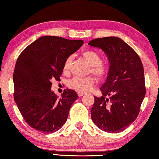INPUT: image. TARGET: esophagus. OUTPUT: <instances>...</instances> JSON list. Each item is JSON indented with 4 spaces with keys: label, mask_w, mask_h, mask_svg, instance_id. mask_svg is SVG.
I'll return each instance as SVG.
<instances>
[{
    "label": "esophagus",
    "mask_w": 159,
    "mask_h": 159,
    "mask_svg": "<svg viewBox=\"0 0 159 159\" xmlns=\"http://www.w3.org/2000/svg\"><path fill=\"white\" fill-rule=\"evenodd\" d=\"M85 92H77L78 96H79V97L83 96L84 94H85Z\"/></svg>",
    "instance_id": "34e87169"
}]
</instances>
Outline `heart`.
I'll list each match as a JSON object with an SVG mask.
<instances>
[{"label":"heart","instance_id":"b5f03b06","mask_svg":"<svg viewBox=\"0 0 159 159\" xmlns=\"http://www.w3.org/2000/svg\"><path fill=\"white\" fill-rule=\"evenodd\" d=\"M82 57L89 64L88 73H92L99 79L106 78L109 71L108 63L101 61L100 54L94 50H85L82 52ZM72 57L70 55L64 61L63 71L64 73H68L72 65ZM95 77L89 75L86 77H74L69 80L67 85L71 89L87 92L92 89L96 83Z\"/></svg>","mask_w":159,"mask_h":159}]
</instances>
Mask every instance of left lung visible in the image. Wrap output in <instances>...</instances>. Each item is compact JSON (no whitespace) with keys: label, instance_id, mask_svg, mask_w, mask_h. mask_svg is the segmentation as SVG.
<instances>
[{"label":"left lung","instance_id":"left-lung-1","mask_svg":"<svg viewBox=\"0 0 159 159\" xmlns=\"http://www.w3.org/2000/svg\"><path fill=\"white\" fill-rule=\"evenodd\" d=\"M88 44L107 54L110 66L102 96H94L91 117L96 126L107 133L122 131L137 119L146 96L144 70L137 53L117 37L91 40Z\"/></svg>","mask_w":159,"mask_h":159}]
</instances>
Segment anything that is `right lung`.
<instances>
[{
	"mask_svg": "<svg viewBox=\"0 0 159 159\" xmlns=\"http://www.w3.org/2000/svg\"><path fill=\"white\" fill-rule=\"evenodd\" d=\"M83 44V40L43 36L19 55L13 72V98L24 120L35 130L54 133L66 122L79 96L66 89L59 98L50 90V80H60L64 61Z\"/></svg>",
	"mask_w": 159,
	"mask_h": 159,
	"instance_id": "add662e5",
	"label": "right lung"
}]
</instances>
